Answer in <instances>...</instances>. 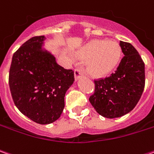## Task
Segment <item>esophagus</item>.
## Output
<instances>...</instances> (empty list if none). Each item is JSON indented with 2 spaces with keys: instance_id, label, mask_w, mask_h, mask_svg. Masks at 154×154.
<instances>
[{
  "instance_id": "34e87169",
  "label": "esophagus",
  "mask_w": 154,
  "mask_h": 154,
  "mask_svg": "<svg viewBox=\"0 0 154 154\" xmlns=\"http://www.w3.org/2000/svg\"><path fill=\"white\" fill-rule=\"evenodd\" d=\"M74 76H75V79L77 80V79H79L80 77L83 76V72L81 71L80 69H75V71H74Z\"/></svg>"
}]
</instances>
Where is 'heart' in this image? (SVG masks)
Instances as JSON below:
<instances>
[{
    "mask_svg": "<svg viewBox=\"0 0 154 154\" xmlns=\"http://www.w3.org/2000/svg\"><path fill=\"white\" fill-rule=\"evenodd\" d=\"M122 50L114 41L94 40L77 52L82 60H88L87 71L94 77H104L119 64Z\"/></svg>",
    "mask_w": 154,
    "mask_h": 154,
    "instance_id": "b5f03b06",
    "label": "heart"
}]
</instances>
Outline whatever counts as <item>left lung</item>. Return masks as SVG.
<instances>
[{
    "mask_svg": "<svg viewBox=\"0 0 154 154\" xmlns=\"http://www.w3.org/2000/svg\"><path fill=\"white\" fill-rule=\"evenodd\" d=\"M124 57L116 72L94 80V93L89 101L100 115L107 119L129 113L138 103L145 87V65L137 50L120 41Z\"/></svg>",
    "mask_w": 154,
    "mask_h": 154,
    "instance_id": "8db88e82",
    "label": "left lung"
}]
</instances>
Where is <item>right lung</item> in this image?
<instances>
[{"label": "right lung", "mask_w": 154, "mask_h": 154, "mask_svg": "<svg viewBox=\"0 0 154 154\" xmlns=\"http://www.w3.org/2000/svg\"><path fill=\"white\" fill-rule=\"evenodd\" d=\"M44 35L34 36L14 53L9 88L17 108L40 125L54 123L65 107V94L74 82V72L57 64L42 48Z\"/></svg>", "instance_id": "add662e5"}]
</instances>
